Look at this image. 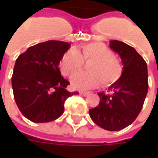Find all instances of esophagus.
<instances>
[{
  "mask_svg": "<svg viewBox=\"0 0 158 158\" xmlns=\"http://www.w3.org/2000/svg\"><path fill=\"white\" fill-rule=\"evenodd\" d=\"M79 94L84 96H87L88 95H89V92H87V91H79Z\"/></svg>",
  "mask_w": 158,
  "mask_h": 158,
  "instance_id": "1",
  "label": "esophagus"
}]
</instances>
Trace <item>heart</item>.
I'll return each instance as SVG.
<instances>
[{"mask_svg":"<svg viewBox=\"0 0 158 158\" xmlns=\"http://www.w3.org/2000/svg\"><path fill=\"white\" fill-rule=\"evenodd\" d=\"M88 61H91L88 66L89 72L78 73L71 79V85L74 89H91L101 83L103 86H110L122 76L120 62L112 55L110 49L101 42L84 45L78 51L70 49L66 52L60 62L62 75H73L82 69L84 62Z\"/></svg>","mask_w":158,"mask_h":158,"instance_id":"obj_1","label":"heart"}]
</instances>
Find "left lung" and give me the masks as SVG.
<instances>
[{
    "label": "left lung",
    "instance_id": "left-lung-1",
    "mask_svg": "<svg viewBox=\"0 0 158 158\" xmlns=\"http://www.w3.org/2000/svg\"><path fill=\"white\" fill-rule=\"evenodd\" d=\"M109 45L121 57L122 76L108 88L109 93H98L100 103L89 113L99 127L118 131L131 124L142 109L148 91V73L146 62L132 46L116 40Z\"/></svg>",
    "mask_w": 158,
    "mask_h": 158
}]
</instances>
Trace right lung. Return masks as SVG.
Returning <instances> with one entry per match:
<instances>
[{"label":"right lung","instance_id":"right-lung-1","mask_svg":"<svg viewBox=\"0 0 158 158\" xmlns=\"http://www.w3.org/2000/svg\"><path fill=\"white\" fill-rule=\"evenodd\" d=\"M69 47L68 42L48 40L30 46L16 60L13 96L20 112L30 121L47 123L58 118L66 100L79 94L66 89L69 82L58 68Z\"/></svg>","mask_w":158,"mask_h":158}]
</instances>
